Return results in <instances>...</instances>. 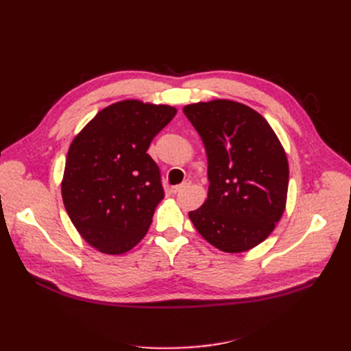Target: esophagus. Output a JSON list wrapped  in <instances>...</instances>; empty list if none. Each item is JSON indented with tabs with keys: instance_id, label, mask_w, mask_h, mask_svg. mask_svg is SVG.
Wrapping results in <instances>:
<instances>
[{
	"instance_id": "obj_1",
	"label": "esophagus",
	"mask_w": 351,
	"mask_h": 351,
	"mask_svg": "<svg viewBox=\"0 0 351 351\" xmlns=\"http://www.w3.org/2000/svg\"><path fill=\"white\" fill-rule=\"evenodd\" d=\"M187 186H190V182H184V183H182V184H178V186H174V187H171V193H178V192H182L183 189H186Z\"/></svg>"
}]
</instances>
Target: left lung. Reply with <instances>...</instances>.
<instances>
[{"mask_svg": "<svg viewBox=\"0 0 351 351\" xmlns=\"http://www.w3.org/2000/svg\"><path fill=\"white\" fill-rule=\"evenodd\" d=\"M183 112L205 145L208 197L189 218L212 246L241 253L256 247L281 219L289 159L272 127L230 99L189 104Z\"/></svg>", "mask_w": 351, "mask_h": 351, "instance_id": "left-lung-1", "label": "left lung"}]
</instances>
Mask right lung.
<instances>
[{"label":"right lung","instance_id":"obj_1","mask_svg":"<svg viewBox=\"0 0 351 351\" xmlns=\"http://www.w3.org/2000/svg\"><path fill=\"white\" fill-rule=\"evenodd\" d=\"M176 112L171 105L119 101L71 141L61 196L73 226L98 252L123 254L146 236L164 197L147 147Z\"/></svg>","mask_w":351,"mask_h":351}]
</instances>
